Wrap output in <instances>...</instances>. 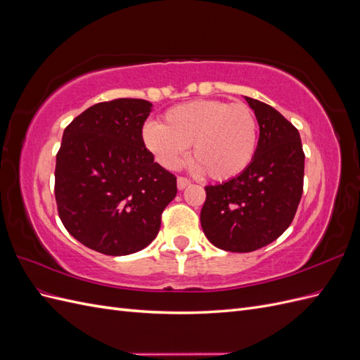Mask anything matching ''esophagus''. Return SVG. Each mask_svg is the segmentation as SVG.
Wrapping results in <instances>:
<instances>
[{
    "instance_id": "1",
    "label": "esophagus",
    "mask_w": 360,
    "mask_h": 360,
    "mask_svg": "<svg viewBox=\"0 0 360 360\" xmlns=\"http://www.w3.org/2000/svg\"><path fill=\"white\" fill-rule=\"evenodd\" d=\"M191 184V181L188 180V179H184V177H179L177 179V188L180 189V191H183L184 188H188Z\"/></svg>"
}]
</instances>
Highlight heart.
I'll return each mask as SVG.
<instances>
[{
	"label": "heart",
	"instance_id": "1",
	"mask_svg": "<svg viewBox=\"0 0 360 360\" xmlns=\"http://www.w3.org/2000/svg\"><path fill=\"white\" fill-rule=\"evenodd\" d=\"M146 148L162 167L176 169L188 153L195 168L216 181L231 180L250 165L258 146V123L243 103L193 101L171 108L163 123H147Z\"/></svg>",
	"mask_w": 360,
	"mask_h": 360
}]
</instances>
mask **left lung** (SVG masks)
I'll use <instances>...</instances> for the list:
<instances>
[{
    "mask_svg": "<svg viewBox=\"0 0 360 360\" xmlns=\"http://www.w3.org/2000/svg\"><path fill=\"white\" fill-rule=\"evenodd\" d=\"M259 138L254 160L231 180L205 186L201 226L216 248L252 252L284 233L303 192L304 153L299 130L275 108L245 97Z\"/></svg>",
    "mask_w": 360,
    "mask_h": 360,
    "instance_id": "8db88e82",
    "label": "left lung"
}]
</instances>
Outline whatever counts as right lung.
I'll return each mask as SVG.
<instances>
[{"label":"right lung","mask_w":360,"mask_h":360,"mask_svg":"<svg viewBox=\"0 0 360 360\" xmlns=\"http://www.w3.org/2000/svg\"><path fill=\"white\" fill-rule=\"evenodd\" d=\"M144 99L90 106L64 129L56 165V200L76 240L105 255H129L155 240L177 179L155 162L141 132Z\"/></svg>","instance_id":"add662e5"}]
</instances>
